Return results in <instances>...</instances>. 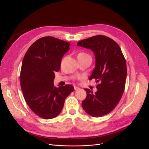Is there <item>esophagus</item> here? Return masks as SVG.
Wrapping results in <instances>:
<instances>
[{
  "mask_svg": "<svg viewBox=\"0 0 149 149\" xmlns=\"http://www.w3.org/2000/svg\"><path fill=\"white\" fill-rule=\"evenodd\" d=\"M74 90H75V91H77V90L80 89L79 87H77V86H74Z\"/></svg>",
  "mask_w": 149,
  "mask_h": 149,
  "instance_id": "1",
  "label": "esophagus"
}]
</instances>
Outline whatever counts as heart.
<instances>
[{
	"label": "heart",
	"instance_id": "1",
	"mask_svg": "<svg viewBox=\"0 0 149 149\" xmlns=\"http://www.w3.org/2000/svg\"><path fill=\"white\" fill-rule=\"evenodd\" d=\"M85 54H84V53L81 52V53H79V54H78V56H81V55H85ZM78 78H79V79H80V77L79 76V77H78Z\"/></svg>",
	"mask_w": 149,
	"mask_h": 149
}]
</instances>
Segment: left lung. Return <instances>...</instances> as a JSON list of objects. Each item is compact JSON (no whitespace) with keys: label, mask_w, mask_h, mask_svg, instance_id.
I'll use <instances>...</instances> for the list:
<instances>
[{"label":"left lung","mask_w":149,"mask_h":149,"mask_svg":"<svg viewBox=\"0 0 149 149\" xmlns=\"http://www.w3.org/2000/svg\"><path fill=\"white\" fill-rule=\"evenodd\" d=\"M77 45L94 52L95 68L89 80L94 79L98 83L95 93L84 89L87 96L82 101V107L92 116H104L113 110L124 93L127 76L126 59L119 45L105 36L84 39Z\"/></svg>","instance_id":"obj_1"}]
</instances>
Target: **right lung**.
Instances as JSON below:
<instances>
[{
	"mask_svg": "<svg viewBox=\"0 0 149 149\" xmlns=\"http://www.w3.org/2000/svg\"><path fill=\"white\" fill-rule=\"evenodd\" d=\"M69 46L53 37H42L31 45L23 58L20 75L23 95L32 111L43 119L57 116L74 91L70 84L58 88L53 83Z\"/></svg>",
	"mask_w": 149,
	"mask_h": 149,
	"instance_id": "obj_1",
	"label": "right lung"
}]
</instances>
